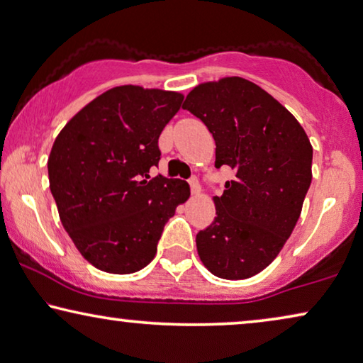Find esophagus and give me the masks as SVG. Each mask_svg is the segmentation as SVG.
I'll return each mask as SVG.
<instances>
[{"label": "esophagus", "mask_w": 363, "mask_h": 363, "mask_svg": "<svg viewBox=\"0 0 363 363\" xmlns=\"http://www.w3.org/2000/svg\"><path fill=\"white\" fill-rule=\"evenodd\" d=\"M189 186H191L192 196H199V194H200V184H199V179L196 176H192L191 179H189Z\"/></svg>", "instance_id": "34e87169"}]
</instances>
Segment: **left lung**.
<instances>
[{
  "label": "left lung",
  "instance_id": "left-lung-1",
  "mask_svg": "<svg viewBox=\"0 0 363 363\" xmlns=\"http://www.w3.org/2000/svg\"><path fill=\"white\" fill-rule=\"evenodd\" d=\"M182 109L213 135L215 167L235 169L213 199L212 225L196 236L200 261L220 279H250L277 257L300 218L311 143L279 101L238 77L199 84Z\"/></svg>",
  "mask_w": 363,
  "mask_h": 363
}]
</instances>
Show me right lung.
<instances>
[{
  "label": "right lung",
  "instance_id": "add662e5",
  "mask_svg": "<svg viewBox=\"0 0 363 363\" xmlns=\"http://www.w3.org/2000/svg\"><path fill=\"white\" fill-rule=\"evenodd\" d=\"M172 91L117 86L83 107L53 143L48 181L63 228L86 261L133 274L153 261L164 225L191 196L163 176L158 138L182 104Z\"/></svg>",
  "mask_w": 363,
  "mask_h": 363
}]
</instances>
